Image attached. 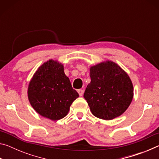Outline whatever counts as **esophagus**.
<instances>
[{"mask_svg":"<svg viewBox=\"0 0 159 159\" xmlns=\"http://www.w3.org/2000/svg\"><path fill=\"white\" fill-rule=\"evenodd\" d=\"M78 93H79L80 96H83V90H81V89L78 90Z\"/></svg>","mask_w":159,"mask_h":159,"instance_id":"esophagus-1","label":"esophagus"}]
</instances>
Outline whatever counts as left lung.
<instances>
[{
	"instance_id": "obj_1",
	"label": "left lung",
	"mask_w": 159,
	"mask_h": 159,
	"mask_svg": "<svg viewBox=\"0 0 159 159\" xmlns=\"http://www.w3.org/2000/svg\"><path fill=\"white\" fill-rule=\"evenodd\" d=\"M90 76L83 97L92 114L104 120L123 114L133 98V85L128 74L114 61H107L91 66Z\"/></svg>"
}]
</instances>
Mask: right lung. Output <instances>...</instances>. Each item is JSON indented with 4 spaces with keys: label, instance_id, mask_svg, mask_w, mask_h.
Instances as JSON below:
<instances>
[{
    "label": "right lung",
    "instance_id": "obj_1",
    "mask_svg": "<svg viewBox=\"0 0 159 159\" xmlns=\"http://www.w3.org/2000/svg\"><path fill=\"white\" fill-rule=\"evenodd\" d=\"M28 98L38 114L52 120L65 117L79 97L64 71L63 64L49 60L35 72L28 87Z\"/></svg>",
    "mask_w": 159,
    "mask_h": 159
}]
</instances>
